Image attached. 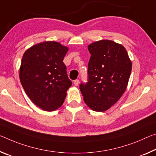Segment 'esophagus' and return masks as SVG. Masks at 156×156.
<instances>
[{"label": "esophagus", "instance_id": "1", "mask_svg": "<svg viewBox=\"0 0 156 156\" xmlns=\"http://www.w3.org/2000/svg\"><path fill=\"white\" fill-rule=\"evenodd\" d=\"M73 83H74V85H75L76 86L78 85V84H79V80H78V79H76V80H74Z\"/></svg>", "mask_w": 156, "mask_h": 156}]
</instances>
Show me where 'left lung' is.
<instances>
[{
	"mask_svg": "<svg viewBox=\"0 0 156 156\" xmlns=\"http://www.w3.org/2000/svg\"><path fill=\"white\" fill-rule=\"evenodd\" d=\"M91 57L87 82L80 84L84 101L91 110L104 112L115 104L127 87L132 63L126 48L110 40L88 46Z\"/></svg>",
	"mask_w": 156,
	"mask_h": 156,
	"instance_id": "obj_1",
	"label": "left lung"
}]
</instances>
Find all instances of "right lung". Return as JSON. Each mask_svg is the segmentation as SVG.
Returning a JSON list of instances; mask_svg holds the SVG:
<instances>
[{
	"label": "right lung",
	"instance_id": "1",
	"mask_svg": "<svg viewBox=\"0 0 156 156\" xmlns=\"http://www.w3.org/2000/svg\"><path fill=\"white\" fill-rule=\"evenodd\" d=\"M67 51L60 43L46 41L32 46L22 58L21 85L30 100L45 111L60 108L72 85L63 62Z\"/></svg>",
	"mask_w": 156,
	"mask_h": 156
}]
</instances>
